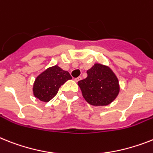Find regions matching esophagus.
Listing matches in <instances>:
<instances>
[{
	"instance_id": "esophagus-1",
	"label": "esophagus",
	"mask_w": 153,
	"mask_h": 153,
	"mask_svg": "<svg viewBox=\"0 0 153 153\" xmlns=\"http://www.w3.org/2000/svg\"><path fill=\"white\" fill-rule=\"evenodd\" d=\"M82 79L81 76H78V77L75 78V79H74V80H75L76 82H78V81H79V80H80V79Z\"/></svg>"
}]
</instances>
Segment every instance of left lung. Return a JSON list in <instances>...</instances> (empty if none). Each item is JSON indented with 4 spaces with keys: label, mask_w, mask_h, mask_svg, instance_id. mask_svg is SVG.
<instances>
[{
    "label": "left lung",
    "mask_w": 153,
    "mask_h": 153,
    "mask_svg": "<svg viewBox=\"0 0 153 153\" xmlns=\"http://www.w3.org/2000/svg\"><path fill=\"white\" fill-rule=\"evenodd\" d=\"M88 76L78 81L83 97L94 106L109 105L120 92L119 80L106 65L94 64L87 71Z\"/></svg>",
    "instance_id": "1"
}]
</instances>
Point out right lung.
<instances>
[{
  "label": "right lung",
  "mask_w": 153,
  "mask_h": 153,
  "mask_svg": "<svg viewBox=\"0 0 153 153\" xmlns=\"http://www.w3.org/2000/svg\"><path fill=\"white\" fill-rule=\"evenodd\" d=\"M71 79L69 72L59 65L48 68L35 79L33 88L34 96L42 102H49L56 95L59 88Z\"/></svg>",
  "instance_id": "obj_1"
}]
</instances>
